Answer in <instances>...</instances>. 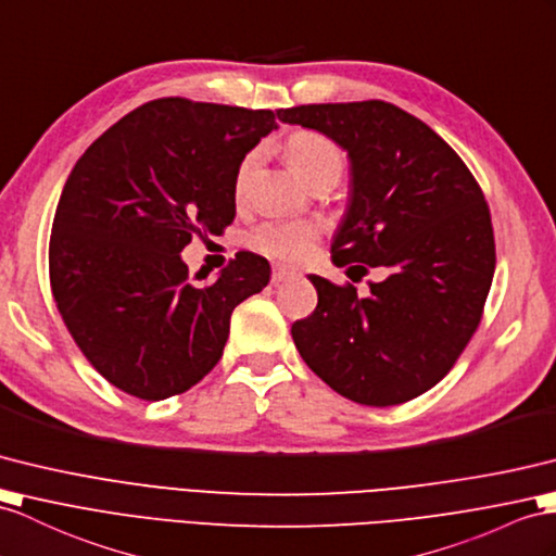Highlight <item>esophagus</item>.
<instances>
[{
	"label": "esophagus",
	"mask_w": 556,
	"mask_h": 556,
	"mask_svg": "<svg viewBox=\"0 0 556 556\" xmlns=\"http://www.w3.org/2000/svg\"><path fill=\"white\" fill-rule=\"evenodd\" d=\"M294 276H296V270H292V268H288V266H276V268H274V276H270V280H274V282H282V280L294 278Z\"/></svg>",
	"instance_id": "esophagus-1"
}]
</instances>
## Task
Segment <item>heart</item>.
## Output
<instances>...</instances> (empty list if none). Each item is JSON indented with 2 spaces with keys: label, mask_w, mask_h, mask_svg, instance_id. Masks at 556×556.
<instances>
[{
  "label": "heart",
  "mask_w": 556,
  "mask_h": 556,
  "mask_svg": "<svg viewBox=\"0 0 556 556\" xmlns=\"http://www.w3.org/2000/svg\"><path fill=\"white\" fill-rule=\"evenodd\" d=\"M286 157L292 172L302 181L314 186L323 179H340L344 169V153L340 146L323 137L318 131H296L286 143ZM256 153H248L240 162L236 174V191L245 188L250 174L254 169ZM320 233L318 224L314 222H270L262 224L252 236V245L278 260H300Z\"/></svg>",
  "instance_id": "heart-1"
}]
</instances>
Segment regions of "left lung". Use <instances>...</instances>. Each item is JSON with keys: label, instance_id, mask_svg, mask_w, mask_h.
<instances>
[{"label": "left lung", "instance_id": "obj_1", "mask_svg": "<svg viewBox=\"0 0 556 556\" xmlns=\"http://www.w3.org/2000/svg\"><path fill=\"white\" fill-rule=\"evenodd\" d=\"M346 151L349 200L332 262L380 268L354 286L308 276L314 314L292 325L304 363L344 399L387 408L439 384L479 328L495 274L491 212L453 148L422 119L384 101L278 111Z\"/></svg>", "mask_w": 556, "mask_h": 556}]
</instances>
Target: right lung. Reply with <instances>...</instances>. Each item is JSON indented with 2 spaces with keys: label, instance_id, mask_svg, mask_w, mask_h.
<instances>
[{
  "label": "right lung",
  "instance_id": "add662e5",
  "mask_svg": "<svg viewBox=\"0 0 556 556\" xmlns=\"http://www.w3.org/2000/svg\"><path fill=\"white\" fill-rule=\"evenodd\" d=\"M278 129L270 111L157 99L77 160L53 216L51 292L67 332L108 382L143 401L191 389L219 363L233 308L270 266L238 252L207 288L181 252L236 216L240 162Z\"/></svg>",
  "mask_w": 556,
  "mask_h": 556
}]
</instances>
